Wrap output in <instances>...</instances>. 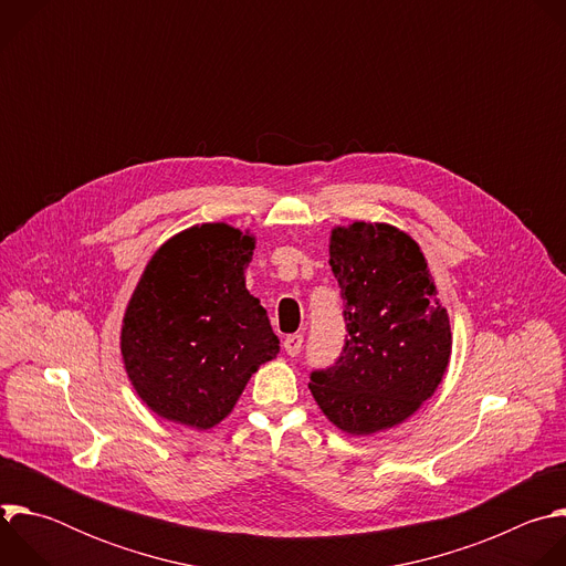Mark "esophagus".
<instances>
[{"label": "esophagus", "instance_id": "34e87169", "mask_svg": "<svg viewBox=\"0 0 566 566\" xmlns=\"http://www.w3.org/2000/svg\"><path fill=\"white\" fill-rule=\"evenodd\" d=\"M302 343H304V338H302L300 334L286 336V338H284V352H286L289 356H297V354L302 352Z\"/></svg>", "mask_w": 566, "mask_h": 566}]
</instances>
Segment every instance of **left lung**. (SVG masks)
<instances>
[{
  "label": "left lung",
  "mask_w": 566,
  "mask_h": 566,
  "mask_svg": "<svg viewBox=\"0 0 566 566\" xmlns=\"http://www.w3.org/2000/svg\"><path fill=\"white\" fill-rule=\"evenodd\" d=\"M329 253L347 334L336 363L311 371L308 389L340 430L374 434L406 421L439 387L450 319L406 232L356 221L332 232Z\"/></svg>",
  "instance_id": "8db88e82"
}]
</instances>
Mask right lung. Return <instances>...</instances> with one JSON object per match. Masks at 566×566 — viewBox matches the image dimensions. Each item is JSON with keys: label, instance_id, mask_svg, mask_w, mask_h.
Wrapping results in <instances>:
<instances>
[{"label": "right lung", "instance_id": "obj_1", "mask_svg": "<svg viewBox=\"0 0 566 566\" xmlns=\"http://www.w3.org/2000/svg\"><path fill=\"white\" fill-rule=\"evenodd\" d=\"M255 241L226 223L188 228L149 260L125 313V369L168 421L208 430L230 415L258 367L280 352L247 289Z\"/></svg>", "mask_w": 566, "mask_h": 566}]
</instances>
